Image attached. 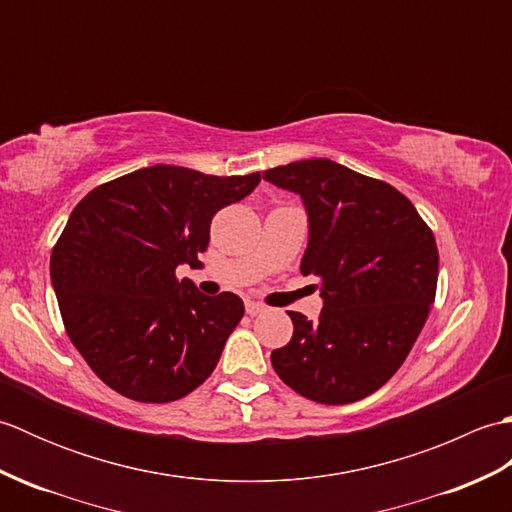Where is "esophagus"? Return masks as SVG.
<instances>
[{
	"label": "esophagus",
	"mask_w": 512,
	"mask_h": 512,
	"mask_svg": "<svg viewBox=\"0 0 512 512\" xmlns=\"http://www.w3.org/2000/svg\"><path fill=\"white\" fill-rule=\"evenodd\" d=\"M264 312V306L262 303H255V301H246V314H250V317H257V314Z\"/></svg>",
	"instance_id": "esophagus-1"
}]
</instances>
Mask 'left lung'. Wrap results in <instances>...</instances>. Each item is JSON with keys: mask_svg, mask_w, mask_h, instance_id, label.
I'll list each match as a JSON object with an SVG mask.
<instances>
[{"mask_svg": "<svg viewBox=\"0 0 512 512\" xmlns=\"http://www.w3.org/2000/svg\"><path fill=\"white\" fill-rule=\"evenodd\" d=\"M308 213L301 273L321 279L317 321L288 312L295 332L273 350L277 376L321 405L356 402L398 372L438 286V246L405 195L328 158L264 173Z\"/></svg>", "mask_w": 512, "mask_h": 512, "instance_id": "obj_1", "label": "left lung"}]
</instances>
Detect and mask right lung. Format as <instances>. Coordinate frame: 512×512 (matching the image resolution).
Instances as JSON below:
<instances>
[{
  "instance_id": "1",
  "label": "right lung",
  "mask_w": 512,
  "mask_h": 512,
  "mask_svg": "<svg viewBox=\"0 0 512 512\" xmlns=\"http://www.w3.org/2000/svg\"><path fill=\"white\" fill-rule=\"evenodd\" d=\"M262 180L154 165L92 189L74 206L50 257L65 332L107 387L138 402H171L211 376L244 317L233 292L206 297L198 266L213 215Z\"/></svg>"
}]
</instances>
